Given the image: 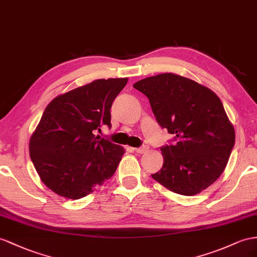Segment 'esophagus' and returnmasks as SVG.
Segmentation results:
<instances>
[{"label": "esophagus", "instance_id": "esophagus-1", "mask_svg": "<svg viewBox=\"0 0 257 257\" xmlns=\"http://www.w3.org/2000/svg\"><path fill=\"white\" fill-rule=\"evenodd\" d=\"M134 151L135 152H137V153H139V154H143V153H147L148 151H149V147H141V148H137V149H134Z\"/></svg>", "mask_w": 257, "mask_h": 257}]
</instances>
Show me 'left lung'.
Masks as SVG:
<instances>
[{"mask_svg":"<svg viewBox=\"0 0 257 257\" xmlns=\"http://www.w3.org/2000/svg\"><path fill=\"white\" fill-rule=\"evenodd\" d=\"M134 88L149 98L162 128L175 135L174 146L161 148L163 167L152 178L181 195H195L225 170L235 134L214 92L172 72L144 78Z\"/></svg>","mask_w":257,"mask_h":257,"instance_id":"obj_1","label":"left lung"}]
</instances>
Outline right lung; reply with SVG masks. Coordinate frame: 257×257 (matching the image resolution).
Returning <instances> with one entry per match:
<instances>
[{"label":"right lung","mask_w":257,"mask_h":257,"mask_svg":"<svg viewBox=\"0 0 257 257\" xmlns=\"http://www.w3.org/2000/svg\"><path fill=\"white\" fill-rule=\"evenodd\" d=\"M128 78L97 79L53 98L29 141L40 179L56 194L78 200L116 172L124 149L95 137L111 127L110 107Z\"/></svg>","instance_id":"obj_1"}]
</instances>
